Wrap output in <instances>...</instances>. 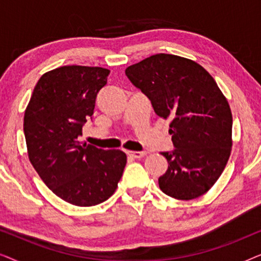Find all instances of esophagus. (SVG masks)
Listing matches in <instances>:
<instances>
[{"label":"esophagus","instance_id":"esophagus-1","mask_svg":"<svg viewBox=\"0 0 261 261\" xmlns=\"http://www.w3.org/2000/svg\"><path fill=\"white\" fill-rule=\"evenodd\" d=\"M127 153H128V155L134 156V158H138V159H140V158H142V156H145L146 154H147V152H145V151H142V152H139V151H128Z\"/></svg>","mask_w":261,"mask_h":261}]
</instances>
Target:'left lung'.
I'll return each mask as SVG.
<instances>
[{"label":"left lung","mask_w":261,"mask_h":261,"mask_svg":"<svg viewBox=\"0 0 261 261\" xmlns=\"http://www.w3.org/2000/svg\"><path fill=\"white\" fill-rule=\"evenodd\" d=\"M155 114L171 119L176 148L162 152L169 169L159 188L189 201L204 195L223 172L231 151L233 117L227 98L204 67L194 60L159 53L126 69Z\"/></svg>","instance_id":"1"}]
</instances>
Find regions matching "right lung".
I'll list each match as a JSON object with an SVG mask.
<instances>
[{"label":"right lung","mask_w":261,"mask_h":261,"mask_svg":"<svg viewBox=\"0 0 261 261\" xmlns=\"http://www.w3.org/2000/svg\"><path fill=\"white\" fill-rule=\"evenodd\" d=\"M110 71L67 65L42 74L23 117L28 158L42 181L67 203L91 206L115 192L126 153L82 145V128Z\"/></svg>","instance_id":"obj_1"}]
</instances>
